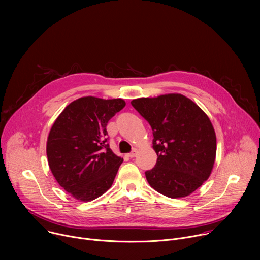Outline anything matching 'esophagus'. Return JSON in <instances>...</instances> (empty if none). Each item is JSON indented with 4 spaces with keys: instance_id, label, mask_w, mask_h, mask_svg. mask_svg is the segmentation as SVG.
I'll use <instances>...</instances> for the list:
<instances>
[{
    "instance_id": "obj_1",
    "label": "esophagus",
    "mask_w": 260,
    "mask_h": 260,
    "mask_svg": "<svg viewBox=\"0 0 260 260\" xmlns=\"http://www.w3.org/2000/svg\"><path fill=\"white\" fill-rule=\"evenodd\" d=\"M136 155H137V149H134L131 153H128V157H131V158L135 157Z\"/></svg>"
}]
</instances>
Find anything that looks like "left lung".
I'll return each mask as SVG.
<instances>
[{"label":"left lung","instance_id":"1","mask_svg":"<svg viewBox=\"0 0 260 260\" xmlns=\"http://www.w3.org/2000/svg\"><path fill=\"white\" fill-rule=\"evenodd\" d=\"M133 107L153 131L155 167L145 173L157 192L190 196L210 177L216 158V134L204 111L180 93L133 100Z\"/></svg>","mask_w":260,"mask_h":260}]
</instances>
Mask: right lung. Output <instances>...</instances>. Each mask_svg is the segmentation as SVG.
<instances>
[{"mask_svg": "<svg viewBox=\"0 0 260 260\" xmlns=\"http://www.w3.org/2000/svg\"><path fill=\"white\" fill-rule=\"evenodd\" d=\"M125 106L122 99L83 96L55 119L46 154L52 175L74 199L90 202L112 186L123 158L107 144V123Z\"/></svg>", "mask_w": 260, "mask_h": 260, "instance_id": "right-lung-1", "label": "right lung"}]
</instances>
